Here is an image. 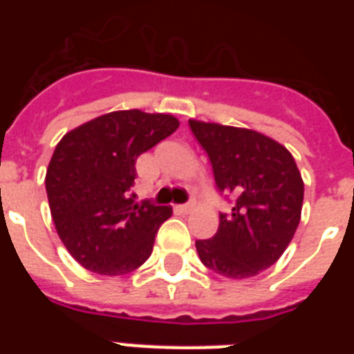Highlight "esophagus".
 <instances>
[{
  "mask_svg": "<svg viewBox=\"0 0 354 354\" xmlns=\"http://www.w3.org/2000/svg\"><path fill=\"white\" fill-rule=\"evenodd\" d=\"M194 205H193V202H189V204H180V205H176V209L180 211V213H189V211L193 209Z\"/></svg>",
  "mask_w": 354,
  "mask_h": 354,
  "instance_id": "34e87169",
  "label": "esophagus"
}]
</instances>
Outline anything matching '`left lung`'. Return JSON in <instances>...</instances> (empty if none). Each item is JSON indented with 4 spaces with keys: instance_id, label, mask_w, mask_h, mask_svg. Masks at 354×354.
I'll return each instance as SVG.
<instances>
[{
    "instance_id": "8db88e82",
    "label": "left lung",
    "mask_w": 354,
    "mask_h": 354,
    "mask_svg": "<svg viewBox=\"0 0 354 354\" xmlns=\"http://www.w3.org/2000/svg\"><path fill=\"white\" fill-rule=\"evenodd\" d=\"M189 127L209 158L218 193L232 198L215 235L196 241L200 261L232 279L257 275L283 255L301 218L296 161L283 145L255 130L193 119Z\"/></svg>"
}]
</instances>
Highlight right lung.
<instances>
[{"instance_id":"add662e5","label":"right lung","mask_w":354,"mask_h":354,"mask_svg":"<svg viewBox=\"0 0 354 354\" xmlns=\"http://www.w3.org/2000/svg\"><path fill=\"white\" fill-rule=\"evenodd\" d=\"M178 127L167 113L122 110L60 139L47 167V198L60 241L86 270L124 275L150 257L172 209L136 202V160Z\"/></svg>"}]
</instances>
